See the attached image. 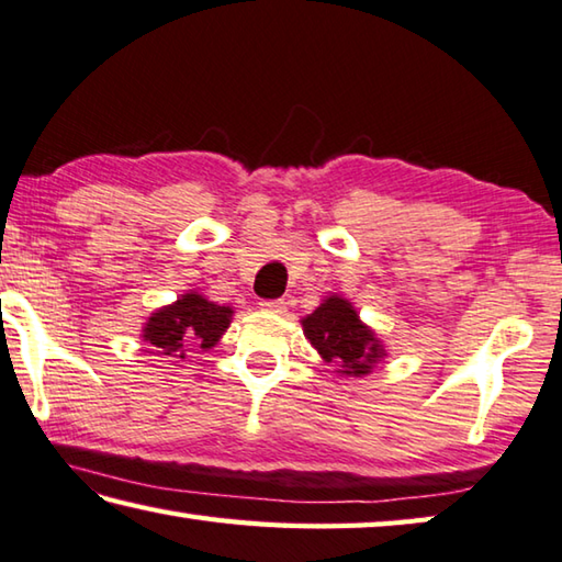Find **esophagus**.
Returning a JSON list of instances; mask_svg holds the SVG:
<instances>
[{
	"label": "esophagus",
	"mask_w": 562,
	"mask_h": 562,
	"mask_svg": "<svg viewBox=\"0 0 562 562\" xmlns=\"http://www.w3.org/2000/svg\"><path fill=\"white\" fill-rule=\"evenodd\" d=\"M260 310L272 312V314H284V312H288V304H284L282 300H262Z\"/></svg>",
	"instance_id": "obj_1"
}]
</instances>
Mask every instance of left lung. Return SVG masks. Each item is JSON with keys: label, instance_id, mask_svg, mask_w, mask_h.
<instances>
[{"label": "left lung", "instance_id": "obj_1", "mask_svg": "<svg viewBox=\"0 0 562 562\" xmlns=\"http://www.w3.org/2000/svg\"><path fill=\"white\" fill-rule=\"evenodd\" d=\"M302 331L326 363L341 375H369L387 351L369 324L361 322L353 304L341 294L324 297L319 307L302 319Z\"/></svg>", "mask_w": 562, "mask_h": 562}]
</instances>
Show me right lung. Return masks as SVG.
<instances>
[{
    "instance_id": "right-lung-1",
    "label": "right lung",
    "mask_w": 562,
    "mask_h": 562,
    "mask_svg": "<svg viewBox=\"0 0 562 562\" xmlns=\"http://www.w3.org/2000/svg\"><path fill=\"white\" fill-rule=\"evenodd\" d=\"M233 319V307L216 304L199 292H183L177 302L159 307L142 326V341L169 359H187L189 349L209 351L221 341Z\"/></svg>"
}]
</instances>
